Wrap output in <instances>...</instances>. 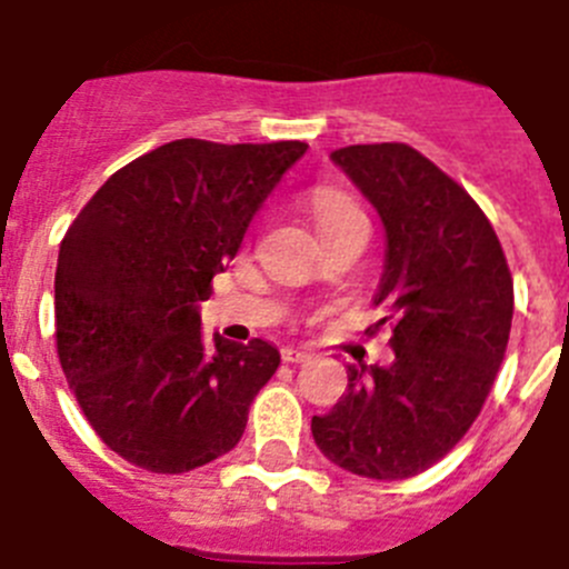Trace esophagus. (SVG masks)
<instances>
[{"mask_svg":"<svg viewBox=\"0 0 569 569\" xmlns=\"http://www.w3.org/2000/svg\"><path fill=\"white\" fill-rule=\"evenodd\" d=\"M281 359L299 365V361L313 359V350H308V347H284V350H281Z\"/></svg>","mask_w":569,"mask_h":569,"instance_id":"34e87169","label":"esophagus"}]
</instances>
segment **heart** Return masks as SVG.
Here are the masks:
<instances>
[{
    "label": "heart",
    "instance_id": "heart-1",
    "mask_svg": "<svg viewBox=\"0 0 569 569\" xmlns=\"http://www.w3.org/2000/svg\"><path fill=\"white\" fill-rule=\"evenodd\" d=\"M313 219H316V228L319 233H330V230L341 228L347 222H359L365 219L359 204L353 199H347L345 193H333V190H325L313 199Z\"/></svg>",
    "mask_w": 569,
    "mask_h": 569
}]
</instances>
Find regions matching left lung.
<instances>
[{
	"label": "left lung",
	"instance_id": "obj_1",
	"mask_svg": "<svg viewBox=\"0 0 569 569\" xmlns=\"http://www.w3.org/2000/svg\"><path fill=\"white\" fill-rule=\"evenodd\" d=\"M379 210L385 273L373 305L393 361L347 365V390L313 416L319 450L376 481L419 476L479 419L512 321V276L485 210L427 156L401 142L330 153Z\"/></svg>",
	"mask_w": 569,
	"mask_h": 569
}]
</instances>
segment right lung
I'll return each instance as SVG.
<instances>
[{
    "mask_svg": "<svg viewBox=\"0 0 569 569\" xmlns=\"http://www.w3.org/2000/svg\"><path fill=\"white\" fill-rule=\"evenodd\" d=\"M305 150L176 139L116 170L64 233L59 365L84 419L130 465L176 476L239 445L279 350L210 341L199 301Z\"/></svg>",
    "mask_w": 569,
    "mask_h": 569,
    "instance_id": "add662e5",
    "label": "right lung"
}]
</instances>
